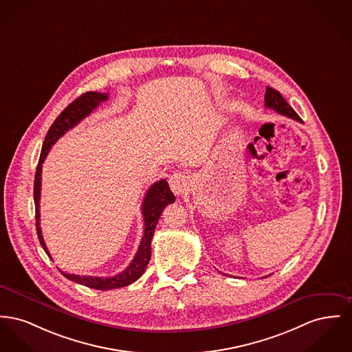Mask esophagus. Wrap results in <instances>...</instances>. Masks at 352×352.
<instances>
[{
	"mask_svg": "<svg viewBox=\"0 0 352 352\" xmlns=\"http://www.w3.org/2000/svg\"><path fill=\"white\" fill-rule=\"evenodd\" d=\"M168 185L171 191L179 197L182 195L187 190V185H188V179H187V175H185L184 173H174L170 179H168Z\"/></svg>",
	"mask_w": 352,
	"mask_h": 352,
	"instance_id": "esophagus-1",
	"label": "esophagus"
}]
</instances>
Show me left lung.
<instances>
[{
    "mask_svg": "<svg viewBox=\"0 0 352 352\" xmlns=\"http://www.w3.org/2000/svg\"><path fill=\"white\" fill-rule=\"evenodd\" d=\"M265 106H266L267 109L275 110L276 113H279V114H282V116H286V117H289V118L296 120V121L300 122L299 116H298V114L294 111V109L287 104V101L282 97V94H280L278 90H275V89H272V87H270V86H267L266 94H265Z\"/></svg>",
    "mask_w": 352,
    "mask_h": 352,
    "instance_id": "left-lung-1",
    "label": "left lung"
}]
</instances>
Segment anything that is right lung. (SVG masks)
Here are the masks:
<instances>
[{
	"label": "right lung",
	"mask_w": 352,
	"mask_h": 352,
	"mask_svg": "<svg viewBox=\"0 0 352 352\" xmlns=\"http://www.w3.org/2000/svg\"><path fill=\"white\" fill-rule=\"evenodd\" d=\"M107 93H98V91H87L78 97L76 101H73L69 104L63 113L56 118V121L50 126L43 145H42L41 157L37 165L36 170V177H34V205H36V228H37V235L40 239L42 248L45 252L50 256L47 248L45 245L43 236H42L41 228H40V197H41V171L42 164L52 148L63 134L73 129L76 124H80L85 117H87L98 104L107 100ZM175 201V197L173 191L170 190L168 184L166 179H161L157 184L147 190L144 202H142V215L145 221V230H144V236L141 241L140 248L131 261V263L126 269L109 278H102V276H86V275H76V274H66L63 272V276L67 278L69 280H73L76 283L83 285L86 287L96 289H120L129 286L134 283L141 275L145 272L146 266L148 265V261L151 258V239L154 235V230L158 223V219L167 205L173 204ZM52 258V256H50Z\"/></svg>",
	"instance_id": "obj_1"
}]
</instances>
